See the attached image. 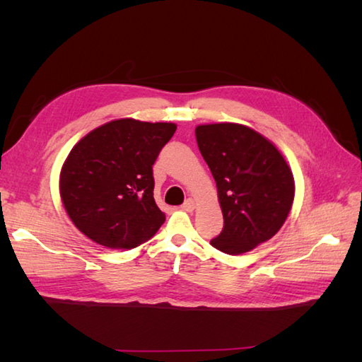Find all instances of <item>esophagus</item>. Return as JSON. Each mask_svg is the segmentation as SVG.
Returning <instances> with one entry per match:
<instances>
[{
	"instance_id": "esophagus-1",
	"label": "esophagus",
	"mask_w": 362,
	"mask_h": 362,
	"mask_svg": "<svg viewBox=\"0 0 362 362\" xmlns=\"http://www.w3.org/2000/svg\"><path fill=\"white\" fill-rule=\"evenodd\" d=\"M194 206H196V202L193 201V199H187L185 204L182 205V209H183V210H187V211H193V210H194Z\"/></svg>"
}]
</instances>
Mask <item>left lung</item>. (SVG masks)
<instances>
[{
  "label": "left lung",
  "instance_id": "1",
  "mask_svg": "<svg viewBox=\"0 0 362 362\" xmlns=\"http://www.w3.org/2000/svg\"><path fill=\"white\" fill-rule=\"evenodd\" d=\"M196 140L216 182L224 216L222 232L210 244L240 255L271 240L294 201V177L279 149L233 122L197 126Z\"/></svg>",
  "mask_w": 362,
  "mask_h": 362
}]
</instances>
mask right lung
Wrapping results in <instances>:
<instances>
[{
    "label": "right lung",
    "instance_id": "1",
    "mask_svg": "<svg viewBox=\"0 0 362 362\" xmlns=\"http://www.w3.org/2000/svg\"><path fill=\"white\" fill-rule=\"evenodd\" d=\"M175 129L173 122L115 119L71 149L60 171V197L91 241L134 249L158 232L165 213L153 201L152 165Z\"/></svg>",
    "mask_w": 362,
    "mask_h": 362
}]
</instances>
